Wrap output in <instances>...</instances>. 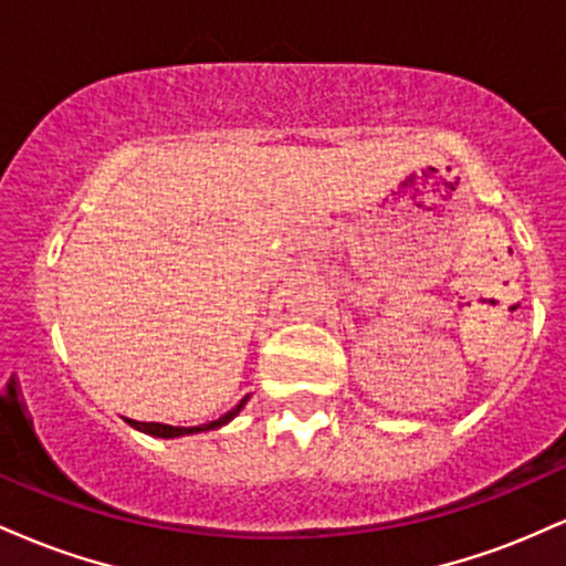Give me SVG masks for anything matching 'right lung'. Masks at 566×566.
<instances>
[{"mask_svg": "<svg viewBox=\"0 0 566 566\" xmlns=\"http://www.w3.org/2000/svg\"><path fill=\"white\" fill-rule=\"evenodd\" d=\"M247 399H250V396H244V399L239 401V405L233 407L231 412H226L223 418L212 420V423H205V426H191V428H184V426H165V423H140V420H129V418H127V423L133 426V428H138V431H143V433H148V437H157V439H178V437H191V433H201V431H216V428L226 426V423H231V420L237 418V415L242 412V409H244Z\"/></svg>", "mask_w": 566, "mask_h": 566, "instance_id": "1", "label": "right lung"}]
</instances>
